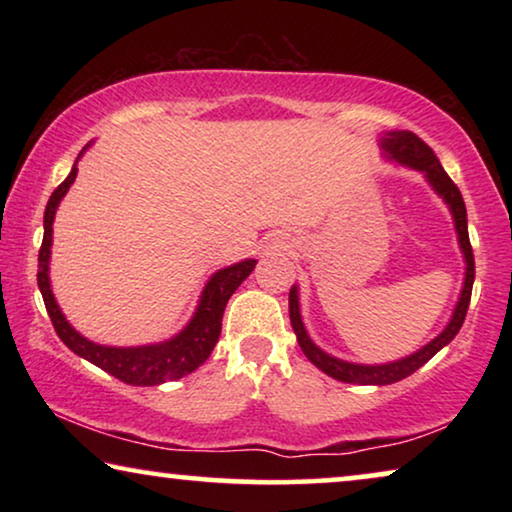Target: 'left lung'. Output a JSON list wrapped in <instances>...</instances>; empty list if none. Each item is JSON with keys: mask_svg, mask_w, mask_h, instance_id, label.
<instances>
[{"mask_svg": "<svg viewBox=\"0 0 512 512\" xmlns=\"http://www.w3.org/2000/svg\"><path fill=\"white\" fill-rule=\"evenodd\" d=\"M380 149H382V156L391 160V163L408 167V170H415L422 174V177L426 179V184L436 191L438 198H443V202L452 214L454 230H457V242H459L461 256H464L466 272H464V286H461L459 300H457V305H454L452 317H450V321H447V326L443 328V331H440L431 342H426L424 347H419L417 352L403 356V359L389 361V363H354V361L338 359V356L324 352V349H321L317 342L310 338V333H307V328L303 324V314H300L298 286L296 284L291 286L289 317H291L293 333H296V338H298V345H300V349H303V354L307 356V359H310L314 366L321 370V373L333 377V380L349 382V384H373V387H384V384H394V382L405 380V377L415 373L417 368H422L426 361L433 359L440 349L450 345V342L454 340V335L459 333V328L466 319L468 303H471L473 279H475V261H473L471 240H468V219H466L464 198H461L459 188L454 186V181L447 177V172L443 170V165H440L436 153H433L417 135H412L410 130L380 132Z\"/></svg>", "mask_w": 512, "mask_h": 512, "instance_id": "obj_1", "label": "left lung"}]
</instances>
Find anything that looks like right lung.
<instances>
[{
	"label": "right lung",
	"mask_w": 512,
	"mask_h": 512,
	"mask_svg": "<svg viewBox=\"0 0 512 512\" xmlns=\"http://www.w3.org/2000/svg\"><path fill=\"white\" fill-rule=\"evenodd\" d=\"M90 144L83 146L76 163H79ZM76 163L72 167V172H69V177L55 188L51 200H48L44 212V242H41L39 249L37 284L41 296H44L48 317L53 321L55 333H58V338L65 342L76 356H81V359L90 361L93 366L102 368L104 373L118 377L121 382L132 384V387H156V384L179 380V377L193 373L195 368H200L202 363L209 359L214 345L219 342L223 310H226L228 300L237 291V286H240L244 279L251 275V270L256 268V258H244L240 263L216 270L200 293L193 317L188 319V324L181 328L177 335H172V338L137 347L97 345V342L83 338V335L69 324L65 314H62L58 300L53 296L51 277H48L55 212H58L60 200L67 195L69 186L74 184L76 172H79Z\"/></svg>",
	"instance_id": "1"
}]
</instances>
